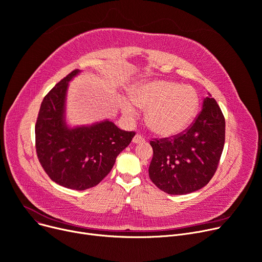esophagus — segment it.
<instances>
[{
	"mask_svg": "<svg viewBox=\"0 0 262 262\" xmlns=\"http://www.w3.org/2000/svg\"><path fill=\"white\" fill-rule=\"evenodd\" d=\"M145 140L144 138L141 136V135H138V134H136L134 137H133V140H132V142L134 143V144H138V143H142V142H144Z\"/></svg>",
	"mask_w": 262,
	"mask_h": 262,
	"instance_id": "34e87169",
	"label": "esophagus"
}]
</instances>
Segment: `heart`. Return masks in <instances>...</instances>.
<instances>
[{
    "mask_svg": "<svg viewBox=\"0 0 262 262\" xmlns=\"http://www.w3.org/2000/svg\"><path fill=\"white\" fill-rule=\"evenodd\" d=\"M199 103V95L192 86L155 80L133 89L131 101H121L120 110L127 117H133L134 105L147 109L148 128L158 135L171 137L184 132L192 124Z\"/></svg>",
    "mask_w": 262,
    "mask_h": 262,
    "instance_id": "1",
    "label": "heart"
}]
</instances>
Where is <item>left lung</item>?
I'll use <instances>...</instances> for the list:
<instances>
[{"label": "left lung", "instance_id": "left-lung-1", "mask_svg": "<svg viewBox=\"0 0 262 262\" xmlns=\"http://www.w3.org/2000/svg\"><path fill=\"white\" fill-rule=\"evenodd\" d=\"M225 141V119L213 98L185 132L172 140L151 141L150 180L169 194H186L204 187L217 170Z\"/></svg>", "mask_w": 262, "mask_h": 262}]
</instances>
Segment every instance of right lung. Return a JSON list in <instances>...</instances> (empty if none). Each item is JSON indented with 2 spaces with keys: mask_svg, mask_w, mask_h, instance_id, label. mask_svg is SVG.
<instances>
[{
  "mask_svg": "<svg viewBox=\"0 0 262 262\" xmlns=\"http://www.w3.org/2000/svg\"><path fill=\"white\" fill-rule=\"evenodd\" d=\"M80 73L73 71L44 97L35 130L37 155L45 172L59 185L75 190L99 184L135 135L109 119L73 127L68 124L69 83Z\"/></svg>",
  "mask_w": 262,
  "mask_h": 262,
  "instance_id": "obj_1",
  "label": "right lung"
}]
</instances>
